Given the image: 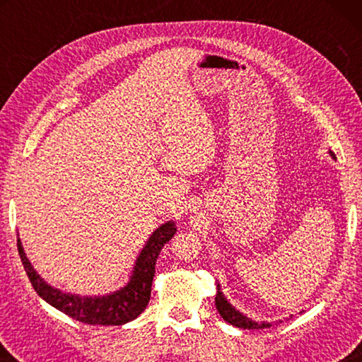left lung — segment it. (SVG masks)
<instances>
[{
    "instance_id": "1",
    "label": "left lung",
    "mask_w": 362,
    "mask_h": 362,
    "mask_svg": "<svg viewBox=\"0 0 362 362\" xmlns=\"http://www.w3.org/2000/svg\"><path fill=\"white\" fill-rule=\"evenodd\" d=\"M216 306H217L220 316H222L226 322H230L231 326H236V327H241V329H265V327H269L268 322L250 321V320H247L246 316H243L240 311H236L235 308H233V306L225 300L223 293L220 292L218 284H217Z\"/></svg>"
}]
</instances>
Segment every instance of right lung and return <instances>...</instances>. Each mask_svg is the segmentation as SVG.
<instances>
[{"mask_svg":"<svg viewBox=\"0 0 362 362\" xmlns=\"http://www.w3.org/2000/svg\"><path fill=\"white\" fill-rule=\"evenodd\" d=\"M175 231L174 222L159 226L146 243L142 254L139 255L132 278L127 286L105 297H79L54 289L46 284L30 265L28 259L23 254L21 240H17V249H19L21 260L33 289L54 308L69 315L73 320L90 324V326H119V324L136 320L148 305L156 259L164 244L173 240Z\"/></svg>","mask_w":362,"mask_h":362,"instance_id":"add662e5","label":"right lung"}]
</instances>
